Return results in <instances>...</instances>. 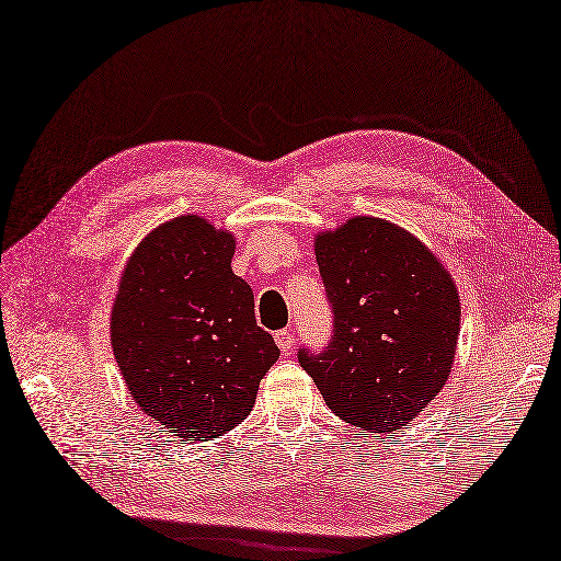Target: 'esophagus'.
<instances>
[{"label": "esophagus", "mask_w": 561, "mask_h": 561, "mask_svg": "<svg viewBox=\"0 0 561 561\" xmlns=\"http://www.w3.org/2000/svg\"><path fill=\"white\" fill-rule=\"evenodd\" d=\"M275 341H277V346H279L282 353H289L294 348V343H296L289 329H279V332L275 334Z\"/></svg>", "instance_id": "esophagus-1"}]
</instances>
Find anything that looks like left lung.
<instances>
[{"label": "left lung", "mask_w": 561, "mask_h": 561, "mask_svg": "<svg viewBox=\"0 0 561 561\" xmlns=\"http://www.w3.org/2000/svg\"><path fill=\"white\" fill-rule=\"evenodd\" d=\"M334 312L322 353L298 351L336 417L369 434L408 426L448 381L459 334L450 272L408 229L357 215L314 237Z\"/></svg>", "instance_id": "8db88e82"}]
</instances>
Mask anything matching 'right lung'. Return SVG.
I'll return each mask as SVG.
<instances>
[{
  "label": "right lung",
  "mask_w": 561,
  "mask_h": 561,
  "mask_svg": "<svg viewBox=\"0 0 561 561\" xmlns=\"http://www.w3.org/2000/svg\"><path fill=\"white\" fill-rule=\"evenodd\" d=\"M232 255V234L180 215L144 237L113 300L111 346L133 400L184 440L247 420L279 357Z\"/></svg>",
  "instance_id": "obj_1"
}]
</instances>
